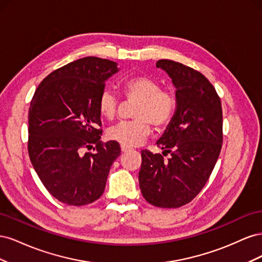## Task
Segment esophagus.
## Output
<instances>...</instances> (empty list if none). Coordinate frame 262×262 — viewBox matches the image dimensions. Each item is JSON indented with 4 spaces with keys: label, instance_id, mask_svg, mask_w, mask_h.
Listing matches in <instances>:
<instances>
[{
    "label": "esophagus",
    "instance_id": "34e87169",
    "mask_svg": "<svg viewBox=\"0 0 262 262\" xmlns=\"http://www.w3.org/2000/svg\"><path fill=\"white\" fill-rule=\"evenodd\" d=\"M128 150H130L129 147H125V146H122V145H121V152H122V153L128 152Z\"/></svg>",
    "mask_w": 262,
    "mask_h": 262
}]
</instances>
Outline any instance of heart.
<instances>
[{"instance_id":"obj_1","label":"heart","mask_w":262,"mask_h":262,"mask_svg":"<svg viewBox=\"0 0 262 262\" xmlns=\"http://www.w3.org/2000/svg\"><path fill=\"white\" fill-rule=\"evenodd\" d=\"M123 93L128 99H137L133 107L134 120L122 121L110 128L108 138L125 147L140 145L150 132L149 123L162 126L167 123L175 108L172 95L161 90V84L154 78L139 75L123 83ZM99 113L107 119H114L118 113L119 100L109 90L102 91L98 99Z\"/></svg>"}]
</instances>
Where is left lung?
Listing matches in <instances>:
<instances>
[{
	"label": "left lung",
	"instance_id": "obj_1",
	"mask_svg": "<svg viewBox=\"0 0 262 262\" xmlns=\"http://www.w3.org/2000/svg\"><path fill=\"white\" fill-rule=\"evenodd\" d=\"M156 68L171 78L176 109L156 142L163 155L141 150L139 184L148 203L179 208L201 191L216 164L223 142L222 106L215 89L198 71L165 59L158 60Z\"/></svg>",
	"mask_w": 262,
	"mask_h": 262
}]
</instances>
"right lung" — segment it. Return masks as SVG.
I'll use <instances>...</instances> for the list:
<instances>
[{
  "label": "right lung",
  "instance_id": "right-lung-1",
  "mask_svg": "<svg viewBox=\"0 0 262 262\" xmlns=\"http://www.w3.org/2000/svg\"><path fill=\"white\" fill-rule=\"evenodd\" d=\"M114 61L86 57L53 71L39 84L28 113V153L46 189L60 202L85 205L104 193L121 149L101 143L98 99L119 70ZM95 147H93V145ZM93 148L94 154L84 149Z\"/></svg>",
  "mask_w": 262,
  "mask_h": 262
}]
</instances>
